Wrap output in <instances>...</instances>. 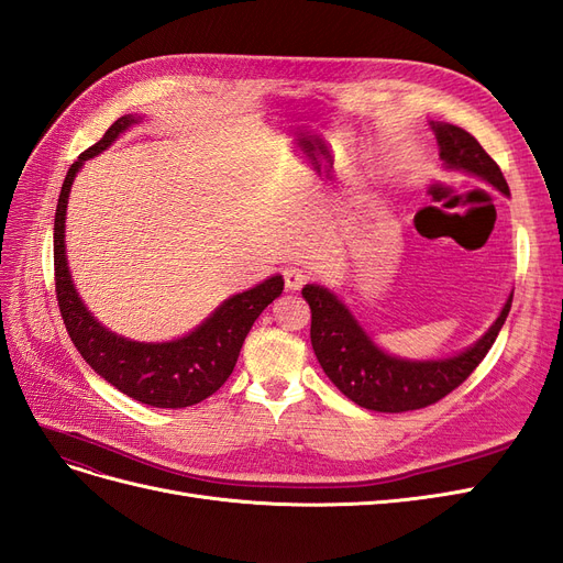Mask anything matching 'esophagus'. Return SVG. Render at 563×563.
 Returning <instances> with one entry per match:
<instances>
[{"instance_id": "34e87169", "label": "esophagus", "mask_w": 563, "mask_h": 563, "mask_svg": "<svg viewBox=\"0 0 563 563\" xmlns=\"http://www.w3.org/2000/svg\"><path fill=\"white\" fill-rule=\"evenodd\" d=\"M308 282V275L300 267H286L284 269V286L286 291H300V288Z\"/></svg>"}]
</instances>
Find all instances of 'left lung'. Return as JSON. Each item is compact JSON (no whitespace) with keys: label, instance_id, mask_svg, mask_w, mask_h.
I'll list each match as a JSON object with an SVG mask.
<instances>
[{"label":"left lung","instance_id":"left-lung-1","mask_svg":"<svg viewBox=\"0 0 563 563\" xmlns=\"http://www.w3.org/2000/svg\"><path fill=\"white\" fill-rule=\"evenodd\" d=\"M430 129L434 131L439 159L446 172L479 178L509 197L500 166L488 157V152L472 133L446 122H430ZM512 294L507 296L500 314L488 331L467 350L444 356V360H406V356H395L378 347L376 340L354 319L347 305L327 286L305 284L302 288V298L308 300L312 312V350L323 373L347 399L380 413L424 408L444 399L449 391L467 380L470 373L482 364L490 345L496 343L509 308H512Z\"/></svg>","mask_w":563,"mask_h":563}]
</instances>
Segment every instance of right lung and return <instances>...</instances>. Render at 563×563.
Instances as JSON below:
<instances>
[{
  "instance_id": "right-lung-1",
  "label": "right lung",
  "mask_w": 563,
  "mask_h": 563,
  "mask_svg": "<svg viewBox=\"0 0 563 563\" xmlns=\"http://www.w3.org/2000/svg\"><path fill=\"white\" fill-rule=\"evenodd\" d=\"M141 119V114L119 117L103 139L81 152L63 180L54 223L56 298L75 347L100 378H106L112 387L141 404L155 408H185L211 397L230 378L253 321L272 300L282 296L284 279L282 275H272L249 291L230 296L197 329L166 340V343H141V340L117 335L91 314L81 302L70 267H67V199H70L75 176L84 162L98 157Z\"/></svg>"
}]
</instances>
